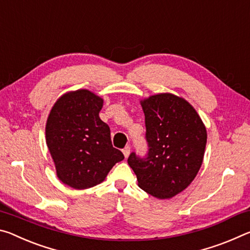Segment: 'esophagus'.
<instances>
[{
	"label": "esophagus",
	"mask_w": 250,
	"mask_h": 250,
	"mask_svg": "<svg viewBox=\"0 0 250 250\" xmlns=\"http://www.w3.org/2000/svg\"><path fill=\"white\" fill-rule=\"evenodd\" d=\"M129 152H130V147H129V146H125L124 148H123V154H124V156H125L126 158L128 157Z\"/></svg>",
	"instance_id": "1"
}]
</instances>
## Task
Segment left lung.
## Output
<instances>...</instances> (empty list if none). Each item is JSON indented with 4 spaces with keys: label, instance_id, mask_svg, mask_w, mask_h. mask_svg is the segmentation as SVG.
<instances>
[{
    "label": "left lung",
    "instance_id": "8db88e82",
    "mask_svg": "<svg viewBox=\"0 0 250 250\" xmlns=\"http://www.w3.org/2000/svg\"><path fill=\"white\" fill-rule=\"evenodd\" d=\"M147 154L130 153L127 163L138 186L159 199L181 193L202 166L207 133L188 102L173 94H157L142 102Z\"/></svg>",
    "mask_w": 250,
    "mask_h": 250
}]
</instances>
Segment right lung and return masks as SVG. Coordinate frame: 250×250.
<instances>
[{
	"mask_svg": "<svg viewBox=\"0 0 250 250\" xmlns=\"http://www.w3.org/2000/svg\"><path fill=\"white\" fill-rule=\"evenodd\" d=\"M103 100L87 89L64 94L46 123V144L57 177L75 189L97 185L124 159L114 148L108 125L100 118Z\"/></svg>",
	"mask_w": 250,
	"mask_h": 250,
	"instance_id": "1",
	"label": "right lung"
}]
</instances>
